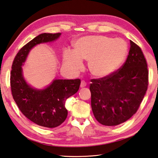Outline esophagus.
<instances>
[{
  "mask_svg": "<svg viewBox=\"0 0 158 158\" xmlns=\"http://www.w3.org/2000/svg\"><path fill=\"white\" fill-rule=\"evenodd\" d=\"M87 85L86 82L84 81V80H82L81 82V85H80V86H81V88H83V87H85Z\"/></svg>",
  "mask_w": 158,
  "mask_h": 158,
  "instance_id": "1",
  "label": "esophagus"
}]
</instances>
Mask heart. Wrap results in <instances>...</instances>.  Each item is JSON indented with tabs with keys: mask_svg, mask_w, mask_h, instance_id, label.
I'll use <instances>...</instances> for the list:
<instances>
[{
	"mask_svg": "<svg viewBox=\"0 0 158 158\" xmlns=\"http://www.w3.org/2000/svg\"><path fill=\"white\" fill-rule=\"evenodd\" d=\"M127 52L124 40L106 36H86L74 43V52L66 50L64 60L74 70L82 67L81 60L88 61L90 73L97 77H105L114 73L122 64Z\"/></svg>",
	"mask_w": 158,
	"mask_h": 158,
	"instance_id": "heart-1",
	"label": "heart"
}]
</instances>
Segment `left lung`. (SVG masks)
<instances>
[{"label": "left lung", "mask_w": 158, "mask_h": 158, "mask_svg": "<svg viewBox=\"0 0 158 158\" xmlns=\"http://www.w3.org/2000/svg\"><path fill=\"white\" fill-rule=\"evenodd\" d=\"M91 105L102 125L117 126L135 114L149 85L146 59L139 45L130 41L126 62L110 75L91 79Z\"/></svg>", "instance_id": "8db88e82"}]
</instances>
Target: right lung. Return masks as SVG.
<instances>
[{
  "label": "right lung",
  "mask_w": 158,
  "mask_h": 158,
  "mask_svg": "<svg viewBox=\"0 0 158 158\" xmlns=\"http://www.w3.org/2000/svg\"><path fill=\"white\" fill-rule=\"evenodd\" d=\"M60 33H43L19 49L11 66L10 85L13 98L20 111L32 122L45 127H56L66 119L67 98L78 91L81 80L56 79L48 88L37 90L29 86L22 76V66L33 47L53 41Z\"/></svg>",
  "instance_id": "1"
}]
</instances>
